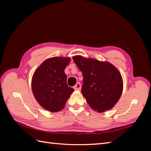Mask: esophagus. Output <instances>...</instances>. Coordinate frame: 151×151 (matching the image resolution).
<instances>
[{
    "label": "esophagus",
    "mask_w": 151,
    "mask_h": 151,
    "mask_svg": "<svg viewBox=\"0 0 151 151\" xmlns=\"http://www.w3.org/2000/svg\"><path fill=\"white\" fill-rule=\"evenodd\" d=\"M74 89H75V90H77V91H80L81 89V83H79V82H78V83H76V84L74 86Z\"/></svg>",
    "instance_id": "esophagus-1"
}]
</instances>
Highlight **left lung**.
Listing matches in <instances>:
<instances>
[{
    "label": "left lung",
    "mask_w": 151,
    "mask_h": 151,
    "mask_svg": "<svg viewBox=\"0 0 151 151\" xmlns=\"http://www.w3.org/2000/svg\"><path fill=\"white\" fill-rule=\"evenodd\" d=\"M83 75L82 93L93 110L102 113L116 104L123 89L120 72L108 62L80 55L73 57Z\"/></svg>",
    "instance_id": "1"
}]
</instances>
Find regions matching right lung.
<instances>
[{"mask_svg": "<svg viewBox=\"0 0 151 151\" xmlns=\"http://www.w3.org/2000/svg\"><path fill=\"white\" fill-rule=\"evenodd\" d=\"M70 58L52 57L37 67L32 78V90L37 102L45 110L57 112L65 107L66 102L74 91L67 84L64 72Z\"/></svg>", "mask_w": 151, "mask_h": 151, "instance_id": "obj_1", "label": "right lung"}]
</instances>
